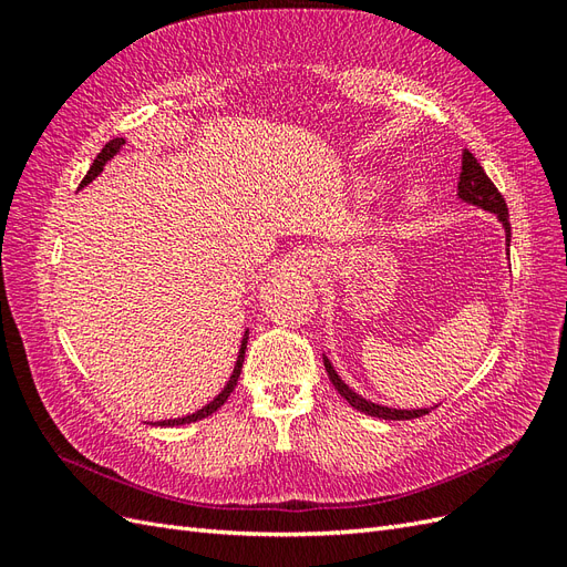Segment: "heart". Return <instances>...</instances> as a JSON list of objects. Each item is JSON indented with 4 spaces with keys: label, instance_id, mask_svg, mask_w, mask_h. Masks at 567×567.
<instances>
[{
    "label": "heart",
    "instance_id": "1",
    "mask_svg": "<svg viewBox=\"0 0 567 567\" xmlns=\"http://www.w3.org/2000/svg\"><path fill=\"white\" fill-rule=\"evenodd\" d=\"M409 200H411V203H421V200H423V188H421V186H411Z\"/></svg>",
    "mask_w": 567,
    "mask_h": 567
}]
</instances>
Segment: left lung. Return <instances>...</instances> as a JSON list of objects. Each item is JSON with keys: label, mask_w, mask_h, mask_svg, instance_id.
Wrapping results in <instances>:
<instances>
[{"label": "left lung", "mask_w": 567, "mask_h": 567, "mask_svg": "<svg viewBox=\"0 0 567 567\" xmlns=\"http://www.w3.org/2000/svg\"><path fill=\"white\" fill-rule=\"evenodd\" d=\"M458 196L466 200V203H473V205H480L483 210H489L494 215H499L502 225L506 229V238L511 241V221H508V205L504 200V196L499 194V188L494 186V182L487 177V173L483 169V165L477 163V158L473 156V153L466 148L463 151V158H461V177H458ZM323 367L326 371H329V379L333 383V388L346 398L354 409L364 411V414L369 416H379V419H385V421H406V419H419V416H425L427 411L431 409H414V411H404V409H388V406H381V404H373L364 398H359L357 392H352L346 383H342L338 379L336 369L331 367L329 359L323 357Z\"/></svg>", "instance_id": "1"}]
</instances>
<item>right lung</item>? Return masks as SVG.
Instances as JSON below:
<instances>
[{"label":"right lung","mask_w":567,"mask_h":567,"mask_svg":"<svg viewBox=\"0 0 567 567\" xmlns=\"http://www.w3.org/2000/svg\"><path fill=\"white\" fill-rule=\"evenodd\" d=\"M125 144V140H111L104 148H101V153L99 156L94 158V163H92V167H90V173L84 175V179H82V184H80V188L82 186H87L101 169H104V165L115 156V153L120 151V146ZM246 346H248V331H246V336H244V340H241V350H238V359H236V367H234V373H231V379H229V383L225 385V390H221L217 398L210 402V404H205L203 409H198L196 414H192V416H184V419H169V421H158V423H153V425H184V423H194V421H200V419H205V416H210V414H215V411L227 402V398L229 394L234 392V388H236V383H238V375H241V369H244V357H246Z\"/></svg>","instance_id":"obj_1"}]
</instances>
